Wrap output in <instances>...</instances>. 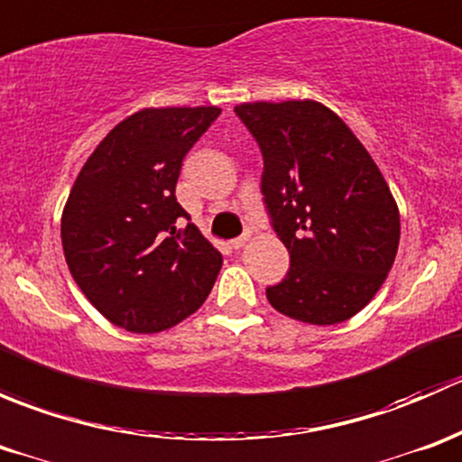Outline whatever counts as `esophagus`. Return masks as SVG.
<instances>
[{"label": "esophagus", "mask_w": 462, "mask_h": 462, "mask_svg": "<svg viewBox=\"0 0 462 462\" xmlns=\"http://www.w3.org/2000/svg\"><path fill=\"white\" fill-rule=\"evenodd\" d=\"M245 244H248V235H244V236H236V239H232V241H230L232 250H241V248H244Z\"/></svg>", "instance_id": "1"}]
</instances>
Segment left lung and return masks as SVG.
I'll list each match as a JSON object with an SVG mask.
<instances>
[{
  "instance_id": "1",
  "label": "left lung",
  "mask_w": 462,
  "mask_h": 462,
  "mask_svg": "<svg viewBox=\"0 0 462 462\" xmlns=\"http://www.w3.org/2000/svg\"><path fill=\"white\" fill-rule=\"evenodd\" d=\"M263 156L261 194L291 268L265 297L306 324H339L384 283L400 214L384 176L344 120L315 100L235 106Z\"/></svg>"
}]
</instances>
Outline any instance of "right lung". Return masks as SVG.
I'll list each match as a JSON object with an SVG mask.
<instances>
[{"instance_id":"obj_1","label":"right lung","mask_w":462,"mask_h":462,"mask_svg":"<svg viewBox=\"0 0 462 462\" xmlns=\"http://www.w3.org/2000/svg\"><path fill=\"white\" fill-rule=\"evenodd\" d=\"M218 106L143 109L88 156L62 212L73 279L111 324L158 333L208 300L223 257L176 201L183 158Z\"/></svg>"}]
</instances>
